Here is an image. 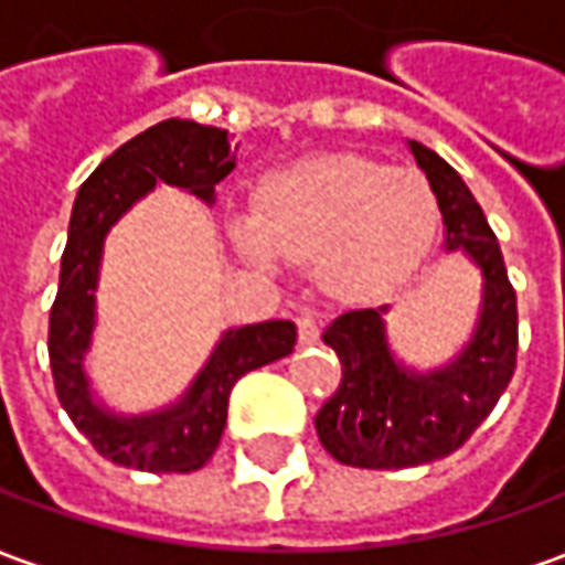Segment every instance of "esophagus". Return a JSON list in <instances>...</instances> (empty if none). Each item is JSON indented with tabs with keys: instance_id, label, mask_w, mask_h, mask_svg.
Wrapping results in <instances>:
<instances>
[{
	"instance_id": "obj_1",
	"label": "esophagus",
	"mask_w": 565,
	"mask_h": 565,
	"mask_svg": "<svg viewBox=\"0 0 565 565\" xmlns=\"http://www.w3.org/2000/svg\"><path fill=\"white\" fill-rule=\"evenodd\" d=\"M296 330H299V342L302 344H315L320 335V327H318V311H302L299 318H296Z\"/></svg>"
}]
</instances>
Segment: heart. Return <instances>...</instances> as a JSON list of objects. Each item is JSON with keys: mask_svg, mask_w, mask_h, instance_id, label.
<instances>
[{"mask_svg": "<svg viewBox=\"0 0 565 565\" xmlns=\"http://www.w3.org/2000/svg\"><path fill=\"white\" fill-rule=\"evenodd\" d=\"M438 230V199L424 174L354 153H320L269 174L254 214H235L238 254L269 269L315 266L339 299H375L412 275Z\"/></svg>", "mask_w": 565, "mask_h": 565, "instance_id": "1", "label": "heart"}]
</instances>
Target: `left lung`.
I'll use <instances>...</instances> for the list:
<instances>
[{
  "label": "left lung",
  "instance_id": "1",
  "mask_svg": "<svg viewBox=\"0 0 565 565\" xmlns=\"http://www.w3.org/2000/svg\"><path fill=\"white\" fill-rule=\"evenodd\" d=\"M445 221V247L481 266L484 302L472 342L450 366L415 375L393 360L375 308H354L323 332L342 360V384L320 405V445L344 466L408 469L448 457L481 426L518 366V296L472 190L438 153L412 141Z\"/></svg>",
  "mask_w": 565,
  "mask_h": 565
}]
</instances>
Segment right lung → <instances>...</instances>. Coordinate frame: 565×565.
<instances>
[{"label": "right lung", "mask_w": 565, "mask_h": 565, "mask_svg": "<svg viewBox=\"0 0 565 565\" xmlns=\"http://www.w3.org/2000/svg\"><path fill=\"white\" fill-rule=\"evenodd\" d=\"M238 145L226 129L169 117L105 157L81 184L51 306L47 356L60 405L105 460L141 472H196L217 450L235 381L294 351L290 320L230 330L181 403L148 417H115L90 399L84 351L93 332V290L108 226L153 190L157 181L184 186L214 202V186L235 169Z\"/></svg>", "instance_id": "right-lung-1"}]
</instances>
